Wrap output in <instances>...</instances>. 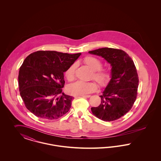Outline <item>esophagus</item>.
<instances>
[{
  "instance_id": "esophagus-1",
  "label": "esophagus",
  "mask_w": 161,
  "mask_h": 161,
  "mask_svg": "<svg viewBox=\"0 0 161 161\" xmlns=\"http://www.w3.org/2000/svg\"><path fill=\"white\" fill-rule=\"evenodd\" d=\"M80 97H84V98H89V97H91V95H81V96H80Z\"/></svg>"
}]
</instances>
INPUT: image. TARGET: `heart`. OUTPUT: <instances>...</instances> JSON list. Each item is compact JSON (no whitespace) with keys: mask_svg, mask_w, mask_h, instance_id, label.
Instances as JSON below:
<instances>
[{"mask_svg":"<svg viewBox=\"0 0 161 161\" xmlns=\"http://www.w3.org/2000/svg\"><path fill=\"white\" fill-rule=\"evenodd\" d=\"M83 61L84 64L92 70V78L96 80L101 86L104 87L108 84L112 78V72L109 69L101 68L103 63L100 60L95 57L87 56L84 58ZM75 64H72L65 72V76L69 81H73L75 78ZM97 87V84L94 81L88 82L78 81L70 84L68 90L73 95L81 96L94 92Z\"/></svg>","mask_w":161,"mask_h":161,"instance_id":"1","label":"heart"}]
</instances>
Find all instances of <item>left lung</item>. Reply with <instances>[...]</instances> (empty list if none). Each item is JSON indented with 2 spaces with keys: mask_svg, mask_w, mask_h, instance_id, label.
Instances as JSON below:
<instances>
[{
  "mask_svg": "<svg viewBox=\"0 0 161 161\" xmlns=\"http://www.w3.org/2000/svg\"><path fill=\"white\" fill-rule=\"evenodd\" d=\"M102 57L112 66V78L100 95L101 104L92 114L104 121H113L126 114L137 97L138 73L134 62L123 50L103 47L89 52Z\"/></svg>",
  "mask_w": 161,
  "mask_h": 161,
  "instance_id": "8db88e82",
  "label": "left lung"
}]
</instances>
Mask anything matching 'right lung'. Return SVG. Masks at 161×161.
I'll use <instances>...</instances> for the list:
<instances>
[{
  "instance_id": "obj_1",
  "label": "right lung",
  "mask_w": 161,
  "mask_h": 161,
  "mask_svg": "<svg viewBox=\"0 0 161 161\" xmlns=\"http://www.w3.org/2000/svg\"><path fill=\"white\" fill-rule=\"evenodd\" d=\"M80 55L38 51L25 59L19 73V91L31 113L53 120L69 111L74 97L62 92L64 72Z\"/></svg>"
}]
</instances>
